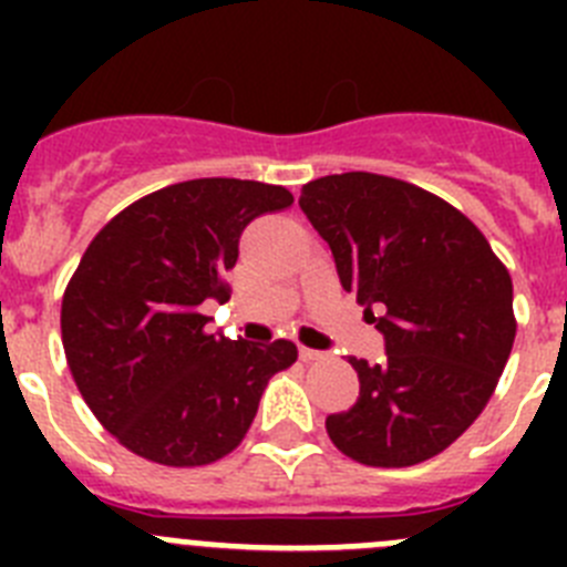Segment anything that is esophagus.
I'll use <instances>...</instances> for the list:
<instances>
[{
	"mask_svg": "<svg viewBox=\"0 0 567 567\" xmlns=\"http://www.w3.org/2000/svg\"><path fill=\"white\" fill-rule=\"evenodd\" d=\"M298 354H300V360H303V363H312V360L323 358V352H318V349H309V346H300Z\"/></svg>",
	"mask_w": 567,
	"mask_h": 567,
	"instance_id": "esophagus-1",
	"label": "esophagus"
}]
</instances>
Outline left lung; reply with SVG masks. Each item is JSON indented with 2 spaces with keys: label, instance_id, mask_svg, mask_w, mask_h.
<instances>
[{
  "label": "left lung",
  "instance_id": "obj_1",
  "mask_svg": "<svg viewBox=\"0 0 567 567\" xmlns=\"http://www.w3.org/2000/svg\"><path fill=\"white\" fill-rule=\"evenodd\" d=\"M298 204L385 340L380 363L349 360L358 403L329 414V437L380 468L434 457L480 417L508 363V269L460 209L400 178L323 175L303 184Z\"/></svg>",
  "mask_w": 567,
  "mask_h": 567
}]
</instances>
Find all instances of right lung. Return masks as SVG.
I'll return each mask as SVG.
<instances>
[{
    "label": "right lung",
    "instance_id": "add662e5",
    "mask_svg": "<svg viewBox=\"0 0 567 567\" xmlns=\"http://www.w3.org/2000/svg\"><path fill=\"white\" fill-rule=\"evenodd\" d=\"M292 204L275 184L193 178L150 193L90 240L62 298V343L79 392L124 449L173 468L207 465L244 440L269 378L298 360L292 340L209 334L204 300L240 233Z\"/></svg>",
    "mask_w": 567,
    "mask_h": 567
}]
</instances>
